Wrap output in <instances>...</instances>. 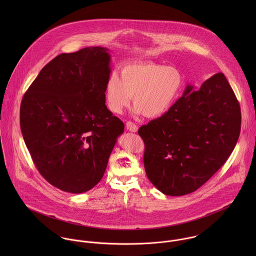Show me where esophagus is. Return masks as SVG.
Returning a JSON list of instances; mask_svg holds the SVG:
<instances>
[{
	"label": "esophagus",
	"instance_id": "esophagus-1",
	"mask_svg": "<svg viewBox=\"0 0 256 256\" xmlns=\"http://www.w3.org/2000/svg\"><path fill=\"white\" fill-rule=\"evenodd\" d=\"M126 127H127V129L130 131V132H137L138 131V126L135 124V123H133V122H131V121H128L127 123H126Z\"/></svg>",
	"mask_w": 256,
	"mask_h": 256
}]
</instances>
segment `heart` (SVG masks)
<instances>
[{
    "instance_id": "1",
    "label": "heart",
    "mask_w": 256,
    "mask_h": 256,
    "mask_svg": "<svg viewBox=\"0 0 256 256\" xmlns=\"http://www.w3.org/2000/svg\"><path fill=\"white\" fill-rule=\"evenodd\" d=\"M184 86L180 69L156 63H133L113 73L104 86V100L112 113L120 114L131 98L137 113L148 118L164 114L176 102Z\"/></svg>"
}]
</instances>
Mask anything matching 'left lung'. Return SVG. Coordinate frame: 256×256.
I'll return each instance as SVG.
<instances>
[{"mask_svg":"<svg viewBox=\"0 0 256 256\" xmlns=\"http://www.w3.org/2000/svg\"><path fill=\"white\" fill-rule=\"evenodd\" d=\"M240 104L222 73L182 96L160 117L140 127L144 166L162 193L182 196L207 182L226 162L238 140Z\"/></svg>","mask_w":256,"mask_h":256,"instance_id":"obj_1","label":"left lung"}]
</instances>
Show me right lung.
I'll return each instance as SVG.
<instances>
[{
  "instance_id": "add662e5",
  "label": "right lung",
  "mask_w": 256,
  "mask_h": 256,
  "mask_svg": "<svg viewBox=\"0 0 256 256\" xmlns=\"http://www.w3.org/2000/svg\"><path fill=\"white\" fill-rule=\"evenodd\" d=\"M108 49L63 53L38 74L20 104V129L40 174L53 186L82 193L102 178L124 123L104 100Z\"/></svg>"
}]
</instances>
